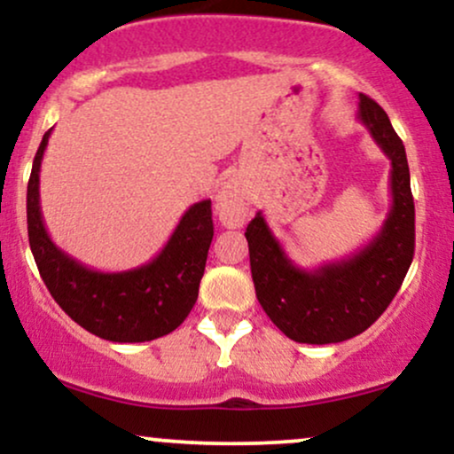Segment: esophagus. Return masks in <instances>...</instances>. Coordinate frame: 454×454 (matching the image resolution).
I'll return each instance as SVG.
<instances>
[{"label": "esophagus", "instance_id": "esophagus-1", "mask_svg": "<svg viewBox=\"0 0 454 454\" xmlns=\"http://www.w3.org/2000/svg\"><path fill=\"white\" fill-rule=\"evenodd\" d=\"M215 211L223 226L239 228L249 211V198L245 190L234 181H226L215 196Z\"/></svg>", "mask_w": 454, "mask_h": 454}]
</instances>
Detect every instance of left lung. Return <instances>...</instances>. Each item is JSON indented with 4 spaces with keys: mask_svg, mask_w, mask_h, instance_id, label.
Listing matches in <instances>:
<instances>
[{
    "mask_svg": "<svg viewBox=\"0 0 454 454\" xmlns=\"http://www.w3.org/2000/svg\"><path fill=\"white\" fill-rule=\"evenodd\" d=\"M356 119L390 160V209L376 237L350 256L301 269L262 211L245 231L258 303L299 343H337L367 331L395 299L414 258V198L403 143L384 108L363 93Z\"/></svg>",
    "mask_w": 454,
    "mask_h": 454,
    "instance_id": "obj_1",
    "label": "left lung"
}]
</instances>
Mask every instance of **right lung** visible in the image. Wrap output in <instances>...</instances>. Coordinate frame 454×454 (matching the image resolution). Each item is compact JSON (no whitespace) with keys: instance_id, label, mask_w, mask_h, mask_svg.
<instances>
[{"instance_id":"obj_1","label":"right lung","mask_w":454,"mask_h":454,"mask_svg":"<svg viewBox=\"0 0 454 454\" xmlns=\"http://www.w3.org/2000/svg\"><path fill=\"white\" fill-rule=\"evenodd\" d=\"M51 132L43 137L27 185L29 247L46 288L76 325L117 343L151 341L173 333L194 307L213 239L211 200L184 213L161 252L137 269L104 273L57 247L40 209V166Z\"/></svg>"}]
</instances>
